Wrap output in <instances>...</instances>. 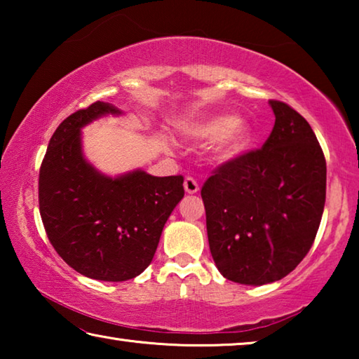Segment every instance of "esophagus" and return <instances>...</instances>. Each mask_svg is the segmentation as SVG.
I'll use <instances>...</instances> for the list:
<instances>
[{"label":"esophagus","instance_id":"esophagus-1","mask_svg":"<svg viewBox=\"0 0 359 359\" xmlns=\"http://www.w3.org/2000/svg\"><path fill=\"white\" fill-rule=\"evenodd\" d=\"M184 187H185V191H187V193H190V194L198 193V190H199V185H198V182L194 180L193 177H190V175H188V177H185Z\"/></svg>","mask_w":359,"mask_h":359}]
</instances>
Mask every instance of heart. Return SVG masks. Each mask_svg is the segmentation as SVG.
Returning <instances> with one entry per match:
<instances>
[{"label":"heart","instance_id":"1","mask_svg":"<svg viewBox=\"0 0 359 359\" xmlns=\"http://www.w3.org/2000/svg\"><path fill=\"white\" fill-rule=\"evenodd\" d=\"M184 136L198 142L212 141V154L220 161L231 160L247 149L252 141V128L244 118L209 117L187 123Z\"/></svg>","mask_w":359,"mask_h":359}]
</instances>
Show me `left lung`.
Instances as JSON below:
<instances>
[{"label":"left lung","instance_id":"1","mask_svg":"<svg viewBox=\"0 0 359 359\" xmlns=\"http://www.w3.org/2000/svg\"><path fill=\"white\" fill-rule=\"evenodd\" d=\"M276 123L263 147L222 163L201 196L212 258L231 282L280 280L317 236L326 199V160L307 120L271 100Z\"/></svg>","mask_w":359,"mask_h":359}]
</instances>
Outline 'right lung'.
<instances>
[{
    "mask_svg": "<svg viewBox=\"0 0 359 359\" xmlns=\"http://www.w3.org/2000/svg\"><path fill=\"white\" fill-rule=\"evenodd\" d=\"M106 114L121 112L96 101L53 133L39 169V212L66 264L95 280L123 282L151 263L185 190L182 175L155 177L137 169L112 179L85 161L81 128Z\"/></svg>",
    "mask_w": 359,
    "mask_h": 359,
    "instance_id": "obj_1",
    "label": "right lung"
}]
</instances>
